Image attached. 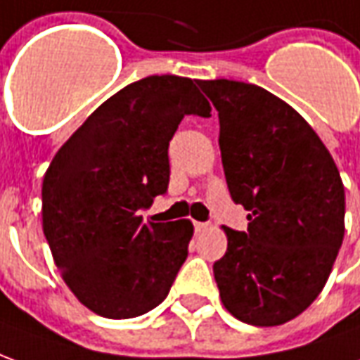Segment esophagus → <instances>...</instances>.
I'll use <instances>...</instances> for the list:
<instances>
[{
	"mask_svg": "<svg viewBox=\"0 0 360 360\" xmlns=\"http://www.w3.org/2000/svg\"><path fill=\"white\" fill-rule=\"evenodd\" d=\"M210 227V224H206V221H195V231L196 233H202Z\"/></svg>",
	"mask_w": 360,
	"mask_h": 360,
	"instance_id": "obj_1",
	"label": "esophagus"
}]
</instances>
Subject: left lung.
I'll use <instances>...</instances> for the list:
<instances>
[{"mask_svg":"<svg viewBox=\"0 0 360 360\" xmlns=\"http://www.w3.org/2000/svg\"><path fill=\"white\" fill-rule=\"evenodd\" d=\"M219 115L229 195L247 231L226 227L214 262L221 302L252 326H279L324 289L345 233V188L332 154L297 111L257 84L200 81Z\"/></svg>","mask_w":360,"mask_h":360,"instance_id":"1","label":"left lung"}]
</instances>
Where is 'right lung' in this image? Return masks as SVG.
<instances>
[{"label": "right lung", "mask_w": 360, "mask_h": 360, "mask_svg": "<svg viewBox=\"0 0 360 360\" xmlns=\"http://www.w3.org/2000/svg\"><path fill=\"white\" fill-rule=\"evenodd\" d=\"M198 81L162 75L98 108L51 160L42 226L75 297L105 318H134L164 301L187 260L188 219L146 224L169 185V141L185 115L210 117Z\"/></svg>", "instance_id": "1"}]
</instances>
